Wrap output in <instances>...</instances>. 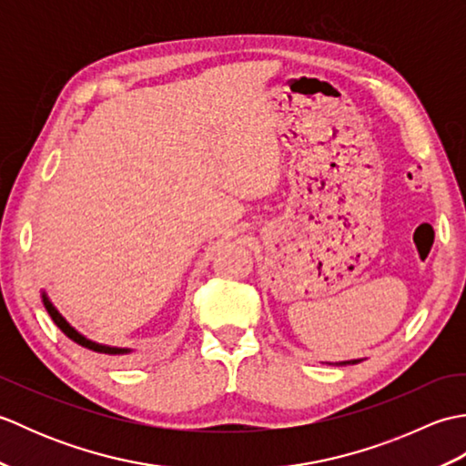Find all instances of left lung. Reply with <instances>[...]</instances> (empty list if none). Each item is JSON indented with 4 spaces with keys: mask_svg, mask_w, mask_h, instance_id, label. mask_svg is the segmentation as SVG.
Here are the masks:
<instances>
[{
    "mask_svg": "<svg viewBox=\"0 0 466 466\" xmlns=\"http://www.w3.org/2000/svg\"><path fill=\"white\" fill-rule=\"evenodd\" d=\"M362 359H354V360H342V362H326V364H336V366H344V364H359Z\"/></svg>",
    "mask_w": 466,
    "mask_h": 466,
    "instance_id": "obj_1",
    "label": "left lung"
}]
</instances>
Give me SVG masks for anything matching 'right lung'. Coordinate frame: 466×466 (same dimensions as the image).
<instances>
[{"label":"right lung","mask_w":466,"mask_h":466,"mask_svg":"<svg viewBox=\"0 0 466 466\" xmlns=\"http://www.w3.org/2000/svg\"><path fill=\"white\" fill-rule=\"evenodd\" d=\"M42 302H44V306H46L47 314L52 316V320L56 322L57 329L62 330L69 340H74L76 344L84 346V349H87V350H94V352H100V354H112V356H116V354H130V352H132L130 349H117V346H107V344H100V342H94V340H90V339H86V336H84L82 332H77V330L74 329V326L69 324L62 314H59V310L52 304V300L47 299L46 292H42Z\"/></svg>","instance_id":"1"}]
</instances>
